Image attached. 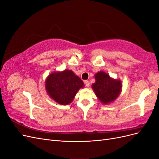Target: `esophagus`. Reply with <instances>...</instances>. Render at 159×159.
Returning a JSON list of instances; mask_svg holds the SVG:
<instances>
[{"label":"esophagus","instance_id":"obj_1","mask_svg":"<svg viewBox=\"0 0 159 159\" xmlns=\"http://www.w3.org/2000/svg\"><path fill=\"white\" fill-rule=\"evenodd\" d=\"M84 84H85L86 87H89V81H87V80L85 81H84Z\"/></svg>","mask_w":159,"mask_h":159}]
</instances>
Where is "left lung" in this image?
I'll return each instance as SVG.
<instances>
[{"label": "left lung", "mask_w": 159, "mask_h": 159, "mask_svg": "<svg viewBox=\"0 0 159 159\" xmlns=\"http://www.w3.org/2000/svg\"><path fill=\"white\" fill-rule=\"evenodd\" d=\"M95 82L91 87L98 99L104 105L113 102L122 90L121 81L111 78L105 71H100L95 74Z\"/></svg>", "instance_id": "obj_1"}]
</instances>
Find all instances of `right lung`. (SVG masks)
<instances>
[{
    "mask_svg": "<svg viewBox=\"0 0 159 159\" xmlns=\"http://www.w3.org/2000/svg\"><path fill=\"white\" fill-rule=\"evenodd\" d=\"M84 84L74 71L65 70L53 71L45 81V89L50 98L60 105L71 103Z\"/></svg>",
    "mask_w": 159,
    "mask_h": 159,
    "instance_id": "obj_1",
    "label": "right lung"
}]
</instances>
